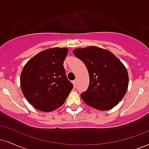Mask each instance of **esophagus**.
Returning a JSON list of instances; mask_svg holds the SVG:
<instances>
[{
	"label": "esophagus",
	"instance_id": "esophagus-1",
	"mask_svg": "<svg viewBox=\"0 0 149 149\" xmlns=\"http://www.w3.org/2000/svg\"><path fill=\"white\" fill-rule=\"evenodd\" d=\"M72 83H73V86H74V88H76V84H77V81H76V80H73V81L72 82Z\"/></svg>",
	"mask_w": 149,
	"mask_h": 149
}]
</instances>
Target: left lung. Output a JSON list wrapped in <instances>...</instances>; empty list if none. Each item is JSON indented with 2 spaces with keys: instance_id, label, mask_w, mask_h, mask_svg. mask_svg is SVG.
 Wrapping results in <instances>:
<instances>
[{
  "instance_id": "1",
  "label": "left lung",
  "mask_w": 149,
  "mask_h": 149,
  "mask_svg": "<svg viewBox=\"0 0 149 149\" xmlns=\"http://www.w3.org/2000/svg\"><path fill=\"white\" fill-rule=\"evenodd\" d=\"M88 71L90 83L80 95L88 106L100 111L116 107L127 92L129 76L124 64L107 49L95 46L73 51Z\"/></svg>"
}]
</instances>
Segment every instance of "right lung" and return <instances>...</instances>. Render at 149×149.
Segmentation results:
<instances>
[{"mask_svg":"<svg viewBox=\"0 0 149 149\" xmlns=\"http://www.w3.org/2000/svg\"><path fill=\"white\" fill-rule=\"evenodd\" d=\"M66 47H54L38 53L21 73L22 91L29 103L39 111L49 112L62 106L73 89L67 79L64 61Z\"/></svg>","mask_w":149,"mask_h":149,"instance_id":"obj_1","label":"right lung"}]
</instances>
